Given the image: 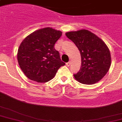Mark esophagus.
<instances>
[{
  "label": "esophagus",
  "mask_w": 122,
  "mask_h": 122,
  "mask_svg": "<svg viewBox=\"0 0 122 122\" xmlns=\"http://www.w3.org/2000/svg\"><path fill=\"white\" fill-rule=\"evenodd\" d=\"M70 65H71V62H70V61H69V62H68V63H67L66 64V65L67 66H70Z\"/></svg>",
  "instance_id": "esophagus-1"
}]
</instances>
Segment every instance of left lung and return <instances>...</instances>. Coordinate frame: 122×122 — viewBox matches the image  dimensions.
<instances>
[{
  "label": "left lung",
  "instance_id": "8db88e82",
  "mask_svg": "<svg viewBox=\"0 0 122 122\" xmlns=\"http://www.w3.org/2000/svg\"><path fill=\"white\" fill-rule=\"evenodd\" d=\"M80 51L81 66L74 77L80 83L91 85L101 80L111 66L110 50L97 35L87 30L66 33Z\"/></svg>",
  "mask_w": 122,
  "mask_h": 122
}]
</instances>
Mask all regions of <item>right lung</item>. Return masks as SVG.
<instances>
[{
    "mask_svg": "<svg viewBox=\"0 0 122 122\" xmlns=\"http://www.w3.org/2000/svg\"><path fill=\"white\" fill-rule=\"evenodd\" d=\"M62 32L52 28L34 31L22 41L18 49V61L26 77L45 83L54 77L57 70L65 65L61 61L54 44Z\"/></svg>",
    "mask_w": 122,
    "mask_h": 122,
    "instance_id": "1",
    "label": "right lung"
}]
</instances>
